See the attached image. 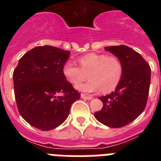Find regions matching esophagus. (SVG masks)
<instances>
[{
  "label": "esophagus",
  "mask_w": 161,
  "mask_h": 161,
  "mask_svg": "<svg viewBox=\"0 0 161 161\" xmlns=\"http://www.w3.org/2000/svg\"><path fill=\"white\" fill-rule=\"evenodd\" d=\"M80 97H81V98H83V99H85V100H91V99H93V97L91 96H86V95L85 94H81Z\"/></svg>",
  "instance_id": "esophagus-1"
}]
</instances>
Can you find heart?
<instances>
[{
    "mask_svg": "<svg viewBox=\"0 0 161 161\" xmlns=\"http://www.w3.org/2000/svg\"><path fill=\"white\" fill-rule=\"evenodd\" d=\"M80 67L68 61L63 66V74L68 82L77 85L89 76L90 80L76 88L84 93L102 90L109 93L117 87L123 75V64L117 56L106 54L89 53L78 59Z\"/></svg>",
    "mask_w": 161,
    "mask_h": 161,
    "instance_id": "obj_1",
    "label": "heart"
}]
</instances>
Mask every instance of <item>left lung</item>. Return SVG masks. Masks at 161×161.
<instances>
[{"label": "left lung", "mask_w": 161, "mask_h": 161, "mask_svg": "<svg viewBox=\"0 0 161 161\" xmlns=\"http://www.w3.org/2000/svg\"><path fill=\"white\" fill-rule=\"evenodd\" d=\"M105 50L120 59L123 75L114 92L99 97L103 107L94 113V116L102 124L119 128L133 122L144 110L150 87L151 68L141 55L129 47H106Z\"/></svg>", "instance_id": "8db88e82"}]
</instances>
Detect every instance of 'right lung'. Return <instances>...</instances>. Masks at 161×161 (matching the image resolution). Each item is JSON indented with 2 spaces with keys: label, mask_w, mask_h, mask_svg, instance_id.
<instances>
[{
  "label": "right lung",
  "mask_w": 161,
  "mask_h": 161,
  "mask_svg": "<svg viewBox=\"0 0 161 161\" xmlns=\"http://www.w3.org/2000/svg\"><path fill=\"white\" fill-rule=\"evenodd\" d=\"M69 55L68 51L55 47H36L19 59L14 71L18 111L35 128L50 130L62 124L80 97L63 74Z\"/></svg>",
  "instance_id": "right-lung-1"
}]
</instances>
